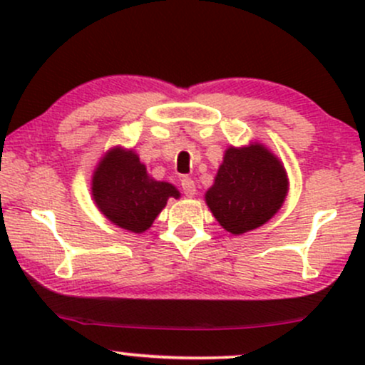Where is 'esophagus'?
Returning <instances> with one entry per match:
<instances>
[{
  "mask_svg": "<svg viewBox=\"0 0 365 365\" xmlns=\"http://www.w3.org/2000/svg\"><path fill=\"white\" fill-rule=\"evenodd\" d=\"M182 190H183V194H185L187 197H194L195 195V183H194V180L188 178V177L182 178Z\"/></svg>",
  "mask_w": 365,
  "mask_h": 365,
  "instance_id": "34e87169",
  "label": "esophagus"
}]
</instances>
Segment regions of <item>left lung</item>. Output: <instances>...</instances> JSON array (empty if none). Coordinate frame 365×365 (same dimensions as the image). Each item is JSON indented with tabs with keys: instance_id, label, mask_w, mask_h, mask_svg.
I'll return each mask as SVG.
<instances>
[{
	"instance_id": "8db88e82",
	"label": "left lung",
	"mask_w": 365,
	"mask_h": 365,
	"mask_svg": "<svg viewBox=\"0 0 365 365\" xmlns=\"http://www.w3.org/2000/svg\"><path fill=\"white\" fill-rule=\"evenodd\" d=\"M288 178L282 161L252 142L247 148H228L206 202L226 232H250L269 221L283 206Z\"/></svg>"
}]
</instances>
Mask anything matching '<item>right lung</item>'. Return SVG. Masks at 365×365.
Returning <instances> with one entry per match:
<instances>
[{
	"label": "right lung",
	"instance_id": "1",
	"mask_svg": "<svg viewBox=\"0 0 365 365\" xmlns=\"http://www.w3.org/2000/svg\"><path fill=\"white\" fill-rule=\"evenodd\" d=\"M92 199L111 223L142 233L154 223L170 197L180 192L168 182L150 178L133 150L113 148L92 175Z\"/></svg>",
	"mask_w": 365,
	"mask_h": 365
}]
</instances>
